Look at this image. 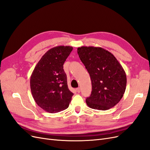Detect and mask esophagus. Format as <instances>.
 I'll return each instance as SVG.
<instances>
[{"mask_svg": "<svg viewBox=\"0 0 150 150\" xmlns=\"http://www.w3.org/2000/svg\"><path fill=\"white\" fill-rule=\"evenodd\" d=\"M76 91L78 92V93H80V88H77V89H76Z\"/></svg>", "mask_w": 150, "mask_h": 150, "instance_id": "esophagus-1", "label": "esophagus"}]
</instances>
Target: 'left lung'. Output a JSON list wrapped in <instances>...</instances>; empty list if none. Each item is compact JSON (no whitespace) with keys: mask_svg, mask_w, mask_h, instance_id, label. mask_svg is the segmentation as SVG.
Masks as SVG:
<instances>
[{"mask_svg":"<svg viewBox=\"0 0 150 150\" xmlns=\"http://www.w3.org/2000/svg\"><path fill=\"white\" fill-rule=\"evenodd\" d=\"M77 51L91 80L92 91L86 99L87 105L103 111L114 107L123 96L126 86V75L120 63L102 47L82 46Z\"/></svg>","mask_w":150,"mask_h":150,"instance_id":"obj_1","label":"left lung"}]
</instances>
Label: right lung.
Wrapping results in <instances>:
<instances>
[{
	"mask_svg": "<svg viewBox=\"0 0 150 150\" xmlns=\"http://www.w3.org/2000/svg\"><path fill=\"white\" fill-rule=\"evenodd\" d=\"M72 47L59 46L45 53L30 76L32 95L35 103L48 112H60L69 107L73 93L68 88L63 64Z\"/></svg>",
	"mask_w": 150,
	"mask_h": 150,
	"instance_id": "obj_1",
	"label": "right lung"
}]
</instances>
